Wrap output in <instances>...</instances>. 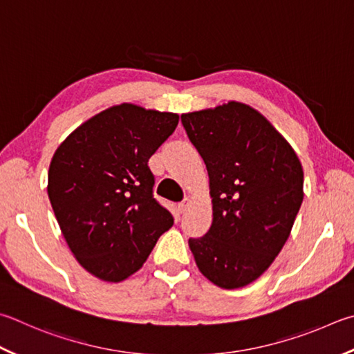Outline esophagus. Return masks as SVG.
Returning a JSON list of instances; mask_svg holds the SVG:
<instances>
[{
  "label": "esophagus",
  "mask_w": 354,
  "mask_h": 354,
  "mask_svg": "<svg viewBox=\"0 0 354 354\" xmlns=\"http://www.w3.org/2000/svg\"><path fill=\"white\" fill-rule=\"evenodd\" d=\"M192 203H194V198H192V196H185L184 201L179 203L178 207H179V210H181V212H185V210H187V209L190 207Z\"/></svg>",
  "instance_id": "obj_1"
}]
</instances>
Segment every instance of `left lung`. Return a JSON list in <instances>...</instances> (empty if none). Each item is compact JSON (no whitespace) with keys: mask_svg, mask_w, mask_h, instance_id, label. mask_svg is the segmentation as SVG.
<instances>
[{"mask_svg":"<svg viewBox=\"0 0 354 354\" xmlns=\"http://www.w3.org/2000/svg\"><path fill=\"white\" fill-rule=\"evenodd\" d=\"M181 122L204 159L214 220L189 246L212 283L235 289L272 265L304 201V169L265 115L241 102L185 113Z\"/></svg>","mask_w":354,"mask_h":354,"instance_id":"1","label":"left lung"}]
</instances>
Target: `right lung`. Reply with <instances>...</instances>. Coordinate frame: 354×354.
<instances>
[{
    "label": "right lung",
    "instance_id": "1",
    "mask_svg": "<svg viewBox=\"0 0 354 354\" xmlns=\"http://www.w3.org/2000/svg\"><path fill=\"white\" fill-rule=\"evenodd\" d=\"M179 115L134 104L93 115L55 150L48 195L71 252L89 274L118 283L139 271L173 216L153 198L151 158Z\"/></svg>",
    "mask_w": 354,
    "mask_h": 354
}]
</instances>
